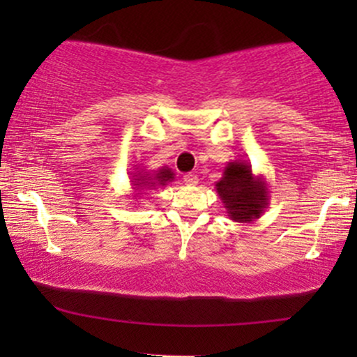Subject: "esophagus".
<instances>
[{"instance_id":"obj_1","label":"esophagus","mask_w":357,"mask_h":357,"mask_svg":"<svg viewBox=\"0 0 357 357\" xmlns=\"http://www.w3.org/2000/svg\"><path fill=\"white\" fill-rule=\"evenodd\" d=\"M183 181L184 184H188V186H195V184H198V176L195 173H188L183 176Z\"/></svg>"}]
</instances>
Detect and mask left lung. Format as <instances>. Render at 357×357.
Listing matches in <instances>:
<instances>
[{
    "mask_svg": "<svg viewBox=\"0 0 357 357\" xmlns=\"http://www.w3.org/2000/svg\"><path fill=\"white\" fill-rule=\"evenodd\" d=\"M215 188L228 218L236 223H252L268 208V184L261 174H253L245 159L228 162Z\"/></svg>",
    "mask_w": 357,
    "mask_h": 357,
    "instance_id": "left-lung-1",
    "label": "left lung"
}]
</instances>
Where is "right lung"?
Returning a JSON list of instances; mask_svg holds the SVG:
<instances>
[{"mask_svg": "<svg viewBox=\"0 0 357 357\" xmlns=\"http://www.w3.org/2000/svg\"><path fill=\"white\" fill-rule=\"evenodd\" d=\"M174 181V173L171 167L162 166L158 171H147L146 167L136 166L130 173V186H132V198L139 199L146 191L166 188L167 183Z\"/></svg>", "mask_w": 357, "mask_h": 357, "instance_id": "add662e5", "label": "right lung"}]
</instances>
